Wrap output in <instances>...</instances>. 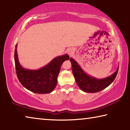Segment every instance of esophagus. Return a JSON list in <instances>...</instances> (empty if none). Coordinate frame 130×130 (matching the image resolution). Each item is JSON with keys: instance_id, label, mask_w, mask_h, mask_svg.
I'll list each match as a JSON object with an SVG mask.
<instances>
[{"instance_id": "34e87169", "label": "esophagus", "mask_w": 130, "mask_h": 130, "mask_svg": "<svg viewBox=\"0 0 130 130\" xmlns=\"http://www.w3.org/2000/svg\"><path fill=\"white\" fill-rule=\"evenodd\" d=\"M68 53L69 55H70V56H72V54H73L74 53V50L73 49H69L68 50Z\"/></svg>"}]
</instances>
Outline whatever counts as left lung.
<instances>
[{
  "instance_id": "8db88e82",
  "label": "left lung",
  "mask_w": 130,
  "mask_h": 130,
  "mask_svg": "<svg viewBox=\"0 0 130 130\" xmlns=\"http://www.w3.org/2000/svg\"><path fill=\"white\" fill-rule=\"evenodd\" d=\"M72 72L78 87L85 92L96 93L102 91L111 84L116 78L118 69L109 77L103 79H97L85 73L76 61L70 58Z\"/></svg>"
}]
</instances>
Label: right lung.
I'll return each mask as SVG.
<instances>
[{
    "mask_svg": "<svg viewBox=\"0 0 130 130\" xmlns=\"http://www.w3.org/2000/svg\"><path fill=\"white\" fill-rule=\"evenodd\" d=\"M17 44L15 46L14 60L17 75L21 84L32 92L39 94L49 93L54 89L61 67L69 59L68 54L54 58L45 67L38 70L25 69L20 65L18 58Z\"/></svg>",
    "mask_w": 130,
    "mask_h": 130,
    "instance_id": "right-lung-1",
    "label": "right lung"
}]
</instances>
